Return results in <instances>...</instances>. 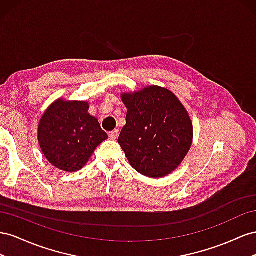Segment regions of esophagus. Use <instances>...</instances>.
I'll list each match as a JSON object with an SVG mask.
<instances>
[{"label": "esophagus", "mask_w": 256, "mask_h": 256, "mask_svg": "<svg viewBox=\"0 0 256 256\" xmlns=\"http://www.w3.org/2000/svg\"><path fill=\"white\" fill-rule=\"evenodd\" d=\"M108 136L110 137L112 140H116V138L119 136V130H112V132L108 133Z\"/></svg>", "instance_id": "1"}]
</instances>
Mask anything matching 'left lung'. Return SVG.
<instances>
[{
    "label": "left lung",
    "mask_w": 256,
    "mask_h": 256,
    "mask_svg": "<svg viewBox=\"0 0 256 256\" xmlns=\"http://www.w3.org/2000/svg\"><path fill=\"white\" fill-rule=\"evenodd\" d=\"M121 98L128 114L118 142L130 164L150 178L170 174L192 144L193 124L186 109L172 91L158 86L123 93Z\"/></svg>",
    "instance_id": "8db88e82"
}]
</instances>
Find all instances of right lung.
Returning <instances> with one entry per match:
<instances>
[{
	"mask_svg": "<svg viewBox=\"0 0 256 256\" xmlns=\"http://www.w3.org/2000/svg\"><path fill=\"white\" fill-rule=\"evenodd\" d=\"M89 103L56 100L42 114L38 140L44 156L56 168L74 172L86 164L100 144L108 138Z\"/></svg>",
	"mask_w": 256,
	"mask_h": 256,
	"instance_id": "obj_1",
	"label": "right lung"
}]
</instances>
